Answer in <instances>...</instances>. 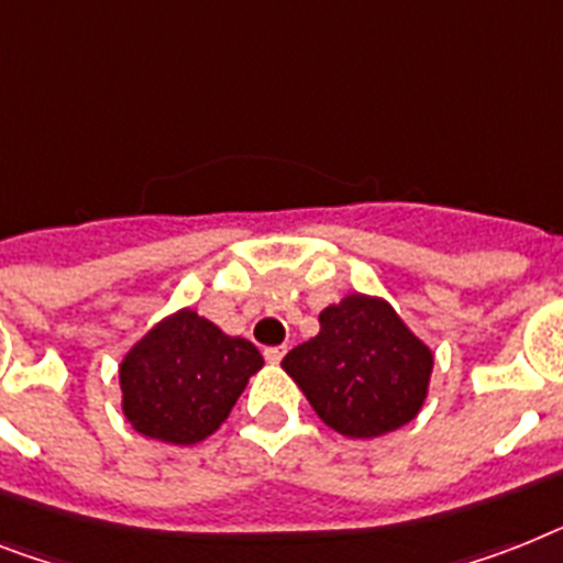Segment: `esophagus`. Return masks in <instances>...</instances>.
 I'll use <instances>...</instances> for the list:
<instances>
[{
  "mask_svg": "<svg viewBox=\"0 0 563 563\" xmlns=\"http://www.w3.org/2000/svg\"><path fill=\"white\" fill-rule=\"evenodd\" d=\"M285 356V345H276V347H264V360L271 362V365H278Z\"/></svg>",
  "mask_w": 563,
  "mask_h": 563,
  "instance_id": "1",
  "label": "esophagus"
}]
</instances>
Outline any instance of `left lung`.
Instances as JSON below:
<instances>
[{"label":"left lung","instance_id":"8db88e82","mask_svg":"<svg viewBox=\"0 0 563 563\" xmlns=\"http://www.w3.org/2000/svg\"><path fill=\"white\" fill-rule=\"evenodd\" d=\"M324 426L354 440L397 431L429 394L434 356L385 299L351 292L282 360Z\"/></svg>","mask_w":563,"mask_h":563}]
</instances>
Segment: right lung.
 <instances>
[{
  "instance_id": "add662e5",
  "label": "right lung",
  "mask_w": 563,
  "mask_h": 563,
  "mask_svg": "<svg viewBox=\"0 0 563 563\" xmlns=\"http://www.w3.org/2000/svg\"><path fill=\"white\" fill-rule=\"evenodd\" d=\"M262 365L253 342L227 336L184 308L157 322L120 362L123 415L143 438L201 443L230 417Z\"/></svg>"
}]
</instances>
